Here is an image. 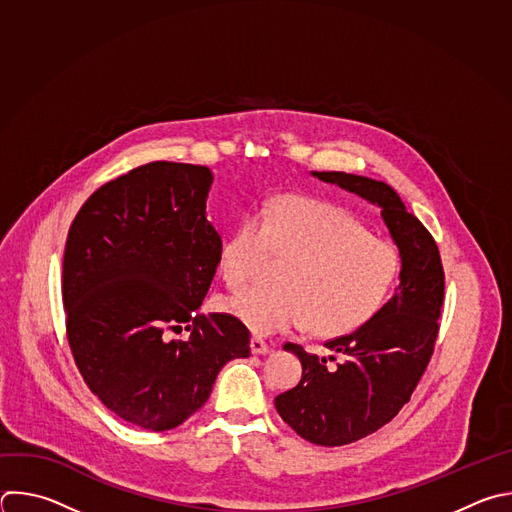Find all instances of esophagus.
Instances as JSON below:
<instances>
[{"label": "esophagus", "mask_w": 512, "mask_h": 512, "mask_svg": "<svg viewBox=\"0 0 512 512\" xmlns=\"http://www.w3.org/2000/svg\"><path fill=\"white\" fill-rule=\"evenodd\" d=\"M251 352L255 356H265V354H269V346L263 342L261 337H251Z\"/></svg>", "instance_id": "34e87169"}]
</instances>
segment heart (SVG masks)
<instances>
[{"instance_id":"1","label":"heart","mask_w":512,"mask_h":512,"mask_svg":"<svg viewBox=\"0 0 512 512\" xmlns=\"http://www.w3.org/2000/svg\"><path fill=\"white\" fill-rule=\"evenodd\" d=\"M287 259L279 287H251L223 301L253 333L303 327L319 337L344 335L382 307L398 273L396 247L327 203L283 197L247 213L225 239L219 273L229 287L259 275L267 255Z\"/></svg>"}]
</instances>
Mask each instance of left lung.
I'll return each instance as SVG.
<instances>
[{"instance_id": "left-lung-1", "label": "left lung", "mask_w": 512, "mask_h": 512, "mask_svg": "<svg viewBox=\"0 0 512 512\" xmlns=\"http://www.w3.org/2000/svg\"><path fill=\"white\" fill-rule=\"evenodd\" d=\"M311 175L376 205L402 261L388 303L356 331L325 344L342 358L335 366H327L333 356L319 360L285 344L303 374L295 388L275 398L279 416L311 444L344 446L388 424L410 400L434 352L444 271L432 235L390 185L335 170Z\"/></svg>"}]
</instances>
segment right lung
I'll return each mask as SVG.
<instances>
[{
  "instance_id": "add662e5",
  "label": "right lung",
  "mask_w": 512,
  "mask_h": 512,
  "mask_svg": "<svg viewBox=\"0 0 512 512\" xmlns=\"http://www.w3.org/2000/svg\"><path fill=\"white\" fill-rule=\"evenodd\" d=\"M207 166L150 162L102 185L66 241L68 342L88 388L128 424L181 426L211 396L221 368L249 358L233 315H195L219 265L207 217ZM187 324L190 337L166 340Z\"/></svg>"
}]
</instances>
